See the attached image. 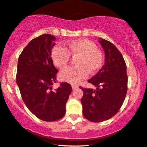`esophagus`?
Listing matches in <instances>:
<instances>
[{"label": "esophagus", "mask_w": 147, "mask_h": 147, "mask_svg": "<svg viewBox=\"0 0 147 147\" xmlns=\"http://www.w3.org/2000/svg\"><path fill=\"white\" fill-rule=\"evenodd\" d=\"M71 87H72V89H73V90H74V89H76L78 87V86H76V85H72Z\"/></svg>", "instance_id": "obj_1"}]
</instances>
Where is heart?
Here are the masks:
<instances>
[{"label": "heart", "instance_id": "b5f03b06", "mask_svg": "<svg viewBox=\"0 0 147 147\" xmlns=\"http://www.w3.org/2000/svg\"><path fill=\"white\" fill-rule=\"evenodd\" d=\"M64 46L65 48L56 45L51 49V60L57 67H66L70 61V54L78 57L76 60L77 66L64 69L60 73V78L62 81L78 84L89 73H96L102 67V53L92 41L87 39L73 40L66 43Z\"/></svg>", "mask_w": 147, "mask_h": 147}]
</instances>
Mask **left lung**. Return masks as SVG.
Returning <instances> with one entry per match:
<instances>
[{
  "label": "left lung",
  "mask_w": 147,
  "mask_h": 147,
  "mask_svg": "<svg viewBox=\"0 0 147 147\" xmlns=\"http://www.w3.org/2000/svg\"><path fill=\"white\" fill-rule=\"evenodd\" d=\"M105 51V64L93 78L89 79L96 87L84 88L81 100L85 118L100 122L113 117L123 104L127 91V66L123 57L111 42L100 38Z\"/></svg>",
  "instance_id": "1"
}]
</instances>
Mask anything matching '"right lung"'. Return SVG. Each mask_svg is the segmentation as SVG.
Returning a JSON list of instances; mask_svg holds the SVG:
<instances>
[{"label":"right lung","instance_id":"right-lung-1","mask_svg":"<svg viewBox=\"0 0 147 147\" xmlns=\"http://www.w3.org/2000/svg\"><path fill=\"white\" fill-rule=\"evenodd\" d=\"M56 37L45 34L30 41L18 59L16 82L28 108L42 120H58L66 113L70 84L63 82L55 90L58 70L51 57Z\"/></svg>","mask_w":147,"mask_h":147}]
</instances>
